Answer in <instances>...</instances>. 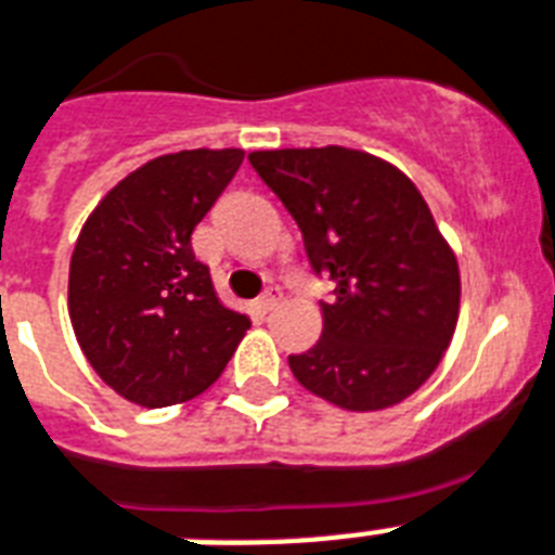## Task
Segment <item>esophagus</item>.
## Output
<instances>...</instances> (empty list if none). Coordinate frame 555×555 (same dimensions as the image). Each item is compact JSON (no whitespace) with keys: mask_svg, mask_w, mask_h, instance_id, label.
Wrapping results in <instances>:
<instances>
[{"mask_svg":"<svg viewBox=\"0 0 555 555\" xmlns=\"http://www.w3.org/2000/svg\"><path fill=\"white\" fill-rule=\"evenodd\" d=\"M279 301H282V291H279L276 285H270L268 291L259 296V308L264 310V313H270V310H276L279 308Z\"/></svg>","mask_w":555,"mask_h":555,"instance_id":"34e87169","label":"esophagus"}]
</instances>
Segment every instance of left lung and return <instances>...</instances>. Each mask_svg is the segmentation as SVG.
<instances>
[{"label": "left lung", "mask_w": 555, "mask_h": 555, "mask_svg": "<svg viewBox=\"0 0 555 555\" xmlns=\"http://www.w3.org/2000/svg\"><path fill=\"white\" fill-rule=\"evenodd\" d=\"M250 165L299 224L317 273L322 339L291 371L310 393L371 413L430 379L459 322L462 279L425 196L402 170L353 147L254 151Z\"/></svg>", "instance_id": "left-lung-1"}]
</instances>
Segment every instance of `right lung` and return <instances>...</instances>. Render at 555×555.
I'll list each match as a JSON object with an SVG mask.
<instances>
[{"mask_svg": "<svg viewBox=\"0 0 555 555\" xmlns=\"http://www.w3.org/2000/svg\"><path fill=\"white\" fill-rule=\"evenodd\" d=\"M242 159L238 147L156 156L82 224L67 313L90 367L128 402L168 408L205 393L250 327L219 301L191 245Z\"/></svg>", "mask_w": 555, "mask_h": 555, "instance_id": "obj_1", "label": "right lung"}]
</instances>
